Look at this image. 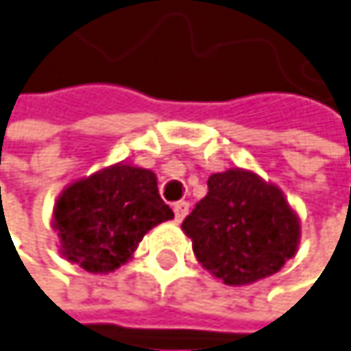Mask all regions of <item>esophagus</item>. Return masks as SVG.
<instances>
[{
  "mask_svg": "<svg viewBox=\"0 0 351 351\" xmlns=\"http://www.w3.org/2000/svg\"><path fill=\"white\" fill-rule=\"evenodd\" d=\"M172 210H174V218H177L179 222L189 214V202H185V199H181V202H177V204H172Z\"/></svg>",
  "mask_w": 351,
  "mask_h": 351,
  "instance_id": "34e87169",
  "label": "esophagus"
}]
</instances>
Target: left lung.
<instances>
[{"label": "left lung", "mask_w": 351, "mask_h": 351, "mask_svg": "<svg viewBox=\"0 0 351 351\" xmlns=\"http://www.w3.org/2000/svg\"><path fill=\"white\" fill-rule=\"evenodd\" d=\"M193 254L227 285L270 277L295 256L300 218L277 185L241 168L216 172L208 195L183 220Z\"/></svg>", "instance_id": "8db88e82"}]
</instances>
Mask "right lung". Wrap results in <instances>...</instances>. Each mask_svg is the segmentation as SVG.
I'll use <instances>...</instances> for the list:
<instances>
[{"label":"right lung","instance_id":"1","mask_svg":"<svg viewBox=\"0 0 351 351\" xmlns=\"http://www.w3.org/2000/svg\"><path fill=\"white\" fill-rule=\"evenodd\" d=\"M172 216L152 170L114 164L62 191L53 229L62 256L97 274L127 262L143 235Z\"/></svg>","mask_w":351,"mask_h":351}]
</instances>
